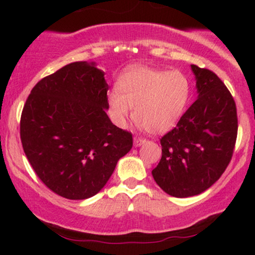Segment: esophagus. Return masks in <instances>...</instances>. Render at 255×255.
Listing matches in <instances>:
<instances>
[{
  "label": "esophagus",
  "mask_w": 255,
  "mask_h": 255,
  "mask_svg": "<svg viewBox=\"0 0 255 255\" xmlns=\"http://www.w3.org/2000/svg\"><path fill=\"white\" fill-rule=\"evenodd\" d=\"M146 139H141V137H134V146L137 147V146H141L142 144H145Z\"/></svg>",
  "instance_id": "obj_1"
}]
</instances>
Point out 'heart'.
Here are the masks:
<instances>
[{
  "instance_id": "1",
  "label": "heart",
  "mask_w": 255,
  "mask_h": 255,
  "mask_svg": "<svg viewBox=\"0 0 255 255\" xmlns=\"http://www.w3.org/2000/svg\"><path fill=\"white\" fill-rule=\"evenodd\" d=\"M191 96V83L183 73L144 66L127 69L108 95L113 122L125 127L131 109L137 125L153 134L164 133L182 116Z\"/></svg>"
}]
</instances>
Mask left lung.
<instances>
[{
    "mask_svg": "<svg viewBox=\"0 0 255 255\" xmlns=\"http://www.w3.org/2000/svg\"><path fill=\"white\" fill-rule=\"evenodd\" d=\"M198 99L160 139L162 158L152 176L171 197L198 195L212 186L233 157L238 114L233 96L215 73L191 64Z\"/></svg>",
    "mask_w": 255,
    "mask_h": 255,
    "instance_id": "obj_1",
    "label": "left lung"
}]
</instances>
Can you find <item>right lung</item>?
<instances>
[{
  "instance_id": "add662e5",
  "label": "right lung",
  "mask_w": 255,
  "mask_h": 255,
  "mask_svg": "<svg viewBox=\"0 0 255 255\" xmlns=\"http://www.w3.org/2000/svg\"><path fill=\"white\" fill-rule=\"evenodd\" d=\"M108 86L95 62L67 64L38 81L24 105L20 137L37 176L61 197L96 195L133 146L107 115Z\"/></svg>"
}]
</instances>
